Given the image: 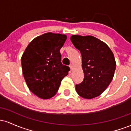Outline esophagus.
Masks as SVG:
<instances>
[{"instance_id":"obj_1","label":"esophagus","mask_w":131,"mask_h":131,"mask_svg":"<svg viewBox=\"0 0 131 131\" xmlns=\"http://www.w3.org/2000/svg\"><path fill=\"white\" fill-rule=\"evenodd\" d=\"M70 70L71 71H73V68H74V66H73V64H71L70 65Z\"/></svg>"}]
</instances>
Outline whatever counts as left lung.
<instances>
[{
  "label": "left lung",
  "instance_id": "obj_1",
  "mask_svg": "<svg viewBox=\"0 0 131 131\" xmlns=\"http://www.w3.org/2000/svg\"><path fill=\"white\" fill-rule=\"evenodd\" d=\"M70 39L80 51L84 72V80L76 85V91L84 99L98 97L114 76L116 61L113 53L106 43L92 36L73 35Z\"/></svg>",
  "mask_w": 131,
  "mask_h": 131
}]
</instances>
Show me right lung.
<instances>
[{
	"label": "right lung",
	"mask_w": 131,
	"mask_h": 131,
	"mask_svg": "<svg viewBox=\"0 0 131 131\" xmlns=\"http://www.w3.org/2000/svg\"><path fill=\"white\" fill-rule=\"evenodd\" d=\"M67 39L65 34L47 32L34 38L21 57L23 74L29 89L42 99L57 94L70 68L61 62L60 49Z\"/></svg>",
	"instance_id": "right-lung-1"
}]
</instances>
